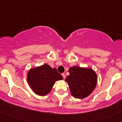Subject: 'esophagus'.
<instances>
[{
	"label": "esophagus",
	"mask_w": 122,
	"mask_h": 122,
	"mask_svg": "<svg viewBox=\"0 0 122 122\" xmlns=\"http://www.w3.org/2000/svg\"><path fill=\"white\" fill-rule=\"evenodd\" d=\"M62 77H63V78L65 79V74H64V73H62Z\"/></svg>",
	"instance_id": "obj_1"
}]
</instances>
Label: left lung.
<instances>
[{
  "mask_svg": "<svg viewBox=\"0 0 122 122\" xmlns=\"http://www.w3.org/2000/svg\"><path fill=\"white\" fill-rule=\"evenodd\" d=\"M68 72L69 75L66 76L65 81L73 97L84 98L93 92L97 85V76L92 68L74 66L69 68Z\"/></svg>",
  "mask_w": 122,
  "mask_h": 122,
  "instance_id": "8db88e82",
  "label": "left lung"
}]
</instances>
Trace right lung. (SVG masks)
Listing matches in <instances>:
<instances>
[{
	"label": "right lung",
	"instance_id": "add662e5",
	"mask_svg": "<svg viewBox=\"0 0 122 122\" xmlns=\"http://www.w3.org/2000/svg\"><path fill=\"white\" fill-rule=\"evenodd\" d=\"M63 77L47 64L31 68L27 75V81L34 93L39 96H46L50 92L55 82Z\"/></svg>",
	"mask_w": 122,
	"mask_h": 122
}]
</instances>
